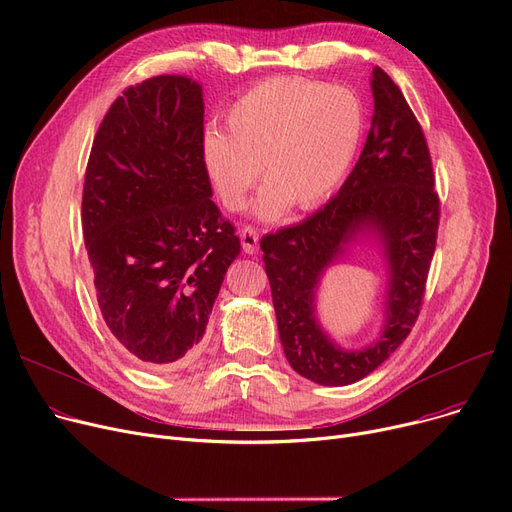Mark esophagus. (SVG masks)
<instances>
[{
  "mask_svg": "<svg viewBox=\"0 0 512 512\" xmlns=\"http://www.w3.org/2000/svg\"><path fill=\"white\" fill-rule=\"evenodd\" d=\"M240 242H242V251L255 255L259 251V232L251 226H242L240 228Z\"/></svg>",
  "mask_w": 512,
  "mask_h": 512,
  "instance_id": "1",
  "label": "esophagus"
}]
</instances>
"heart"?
<instances>
[{"label": "heart", "mask_w": 512, "mask_h": 512, "mask_svg": "<svg viewBox=\"0 0 512 512\" xmlns=\"http://www.w3.org/2000/svg\"><path fill=\"white\" fill-rule=\"evenodd\" d=\"M226 132L203 139V166L220 203L238 211L261 170L267 182L255 213L276 220L292 207L326 203L351 170L365 132L361 99L309 78H267L240 95L226 114Z\"/></svg>", "instance_id": "1"}]
</instances>
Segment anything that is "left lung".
I'll return each mask as SVG.
<instances>
[{"label": "left lung", "instance_id": "8db88e82", "mask_svg": "<svg viewBox=\"0 0 512 512\" xmlns=\"http://www.w3.org/2000/svg\"><path fill=\"white\" fill-rule=\"evenodd\" d=\"M373 120L353 172L336 197L297 226L261 238V251L290 367L321 386H348L380 367L419 317L436 251L440 197L423 128L394 80L375 66ZM381 234L391 263L389 324L361 354H346L320 334L312 290L320 272L359 229Z\"/></svg>", "mask_w": 512, "mask_h": 512}]
</instances>
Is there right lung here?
<instances>
[{
  "label": "right lung",
  "mask_w": 512,
  "mask_h": 512,
  "mask_svg": "<svg viewBox=\"0 0 512 512\" xmlns=\"http://www.w3.org/2000/svg\"><path fill=\"white\" fill-rule=\"evenodd\" d=\"M203 95L184 76L128 87L103 116L83 236L105 326L153 369L191 361L240 238L211 201Z\"/></svg>",
  "instance_id": "obj_1"
}]
</instances>
